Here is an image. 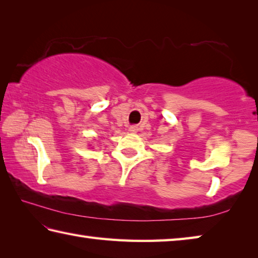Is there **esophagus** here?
I'll list each match as a JSON object with an SVG mask.
<instances>
[{
  "label": "esophagus",
  "instance_id": "obj_1",
  "mask_svg": "<svg viewBox=\"0 0 258 258\" xmlns=\"http://www.w3.org/2000/svg\"><path fill=\"white\" fill-rule=\"evenodd\" d=\"M129 132H130V133H133V134L137 133V132H138V126H137V125H130Z\"/></svg>",
  "mask_w": 258,
  "mask_h": 258
}]
</instances>
